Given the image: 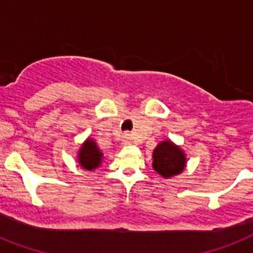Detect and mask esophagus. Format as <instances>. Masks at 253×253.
<instances>
[{
  "label": "esophagus",
  "instance_id": "obj_1",
  "mask_svg": "<svg viewBox=\"0 0 253 253\" xmlns=\"http://www.w3.org/2000/svg\"><path fill=\"white\" fill-rule=\"evenodd\" d=\"M123 143L125 144H130L131 143V136L128 133H126L125 136H123Z\"/></svg>",
  "mask_w": 253,
  "mask_h": 253
}]
</instances>
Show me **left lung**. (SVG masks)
<instances>
[{"mask_svg": "<svg viewBox=\"0 0 253 253\" xmlns=\"http://www.w3.org/2000/svg\"><path fill=\"white\" fill-rule=\"evenodd\" d=\"M186 166V158L181 148L165 140L153 150V169L165 179L179 175Z\"/></svg>", "mask_w": 253, "mask_h": 253, "instance_id": "left-lung-1", "label": "left lung"}]
</instances>
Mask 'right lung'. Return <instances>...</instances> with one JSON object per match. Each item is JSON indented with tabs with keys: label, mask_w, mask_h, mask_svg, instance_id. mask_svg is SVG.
I'll return each instance as SVG.
<instances>
[{
	"label": "right lung",
	"mask_w": 253,
	"mask_h": 253,
	"mask_svg": "<svg viewBox=\"0 0 253 253\" xmlns=\"http://www.w3.org/2000/svg\"><path fill=\"white\" fill-rule=\"evenodd\" d=\"M103 153L97 148L95 140L87 139L80 148L77 158L81 167L91 171V169H95L100 166L103 162Z\"/></svg>",
	"instance_id": "1"
}]
</instances>
